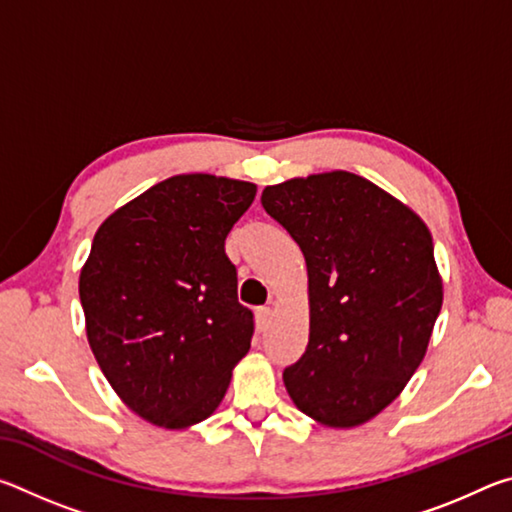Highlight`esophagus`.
Instances as JSON below:
<instances>
[{
    "instance_id": "1",
    "label": "esophagus",
    "mask_w": 512,
    "mask_h": 512,
    "mask_svg": "<svg viewBox=\"0 0 512 512\" xmlns=\"http://www.w3.org/2000/svg\"><path fill=\"white\" fill-rule=\"evenodd\" d=\"M271 316H273L271 307H257L255 318H257V329H259V332H264V329L268 327V323H271Z\"/></svg>"
}]
</instances>
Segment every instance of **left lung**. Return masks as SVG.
<instances>
[{"mask_svg": "<svg viewBox=\"0 0 512 512\" xmlns=\"http://www.w3.org/2000/svg\"><path fill=\"white\" fill-rule=\"evenodd\" d=\"M262 205L309 275V343L284 386L327 427L368 422L418 370L443 307L427 225L348 171L266 187Z\"/></svg>", "mask_w": 512, "mask_h": 512, "instance_id": "left-lung-1", "label": "left lung"}]
</instances>
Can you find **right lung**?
<instances>
[{
    "label": "right lung",
    "instance_id": "add662e5",
    "mask_svg": "<svg viewBox=\"0 0 512 512\" xmlns=\"http://www.w3.org/2000/svg\"><path fill=\"white\" fill-rule=\"evenodd\" d=\"M255 192L244 180L173 176L94 235L79 282L90 348L128 409L158 427L212 415L250 350L255 320L225 237Z\"/></svg>",
    "mask_w": 512,
    "mask_h": 512
}]
</instances>
